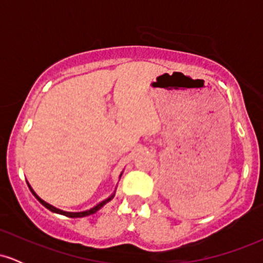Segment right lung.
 Listing matches in <instances>:
<instances>
[{
	"label": "right lung",
	"mask_w": 263,
	"mask_h": 263,
	"mask_svg": "<svg viewBox=\"0 0 263 263\" xmlns=\"http://www.w3.org/2000/svg\"><path fill=\"white\" fill-rule=\"evenodd\" d=\"M122 173H123V172H121V174H120V178H121ZM27 184H28V186H29V189H31L32 194L34 195L35 198H37V200L39 201V203H41L42 205H44V206L47 208V209H49L50 211H53V213H55V214H60V215H64V216H68V218H84V216L91 215V214L96 213V211H98V210H100L101 208L104 206L105 204H107V203H108V201L112 200L114 197H115V193H116V189H115V190H114V193H112V194L110 195V197L105 199V200L100 201V203H98L96 205H93L92 208H90V209H87V210H83V211H65V210L58 209V208H55V206H54V205L49 204V203H47V201H44L43 199L39 198L38 195L35 194L34 190H33V188L31 186V184H29L28 182H27Z\"/></svg>",
	"instance_id": "right-lung-1"
}]
</instances>
